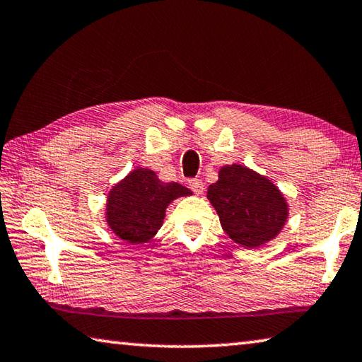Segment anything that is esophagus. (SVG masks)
Instances as JSON below:
<instances>
[{
	"label": "esophagus",
	"instance_id": "1",
	"mask_svg": "<svg viewBox=\"0 0 362 362\" xmlns=\"http://www.w3.org/2000/svg\"><path fill=\"white\" fill-rule=\"evenodd\" d=\"M188 185H190L192 192H193L194 194H203V192H204V183H203V180L194 179V180L188 182Z\"/></svg>",
	"mask_w": 362,
	"mask_h": 362
}]
</instances>
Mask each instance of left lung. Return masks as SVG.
I'll list each match as a JSON object with an SVG mask.
<instances>
[{
    "mask_svg": "<svg viewBox=\"0 0 362 362\" xmlns=\"http://www.w3.org/2000/svg\"><path fill=\"white\" fill-rule=\"evenodd\" d=\"M208 199L223 232L245 248H259L271 242L282 232L290 214L279 187L242 164L219 169V179L208 188Z\"/></svg>",
    "mask_w": 362,
    "mask_h": 362,
    "instance_id": "obj_1",
    "label": "left lung"
}]
</instances>
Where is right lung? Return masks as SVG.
Masks as SVG:
<instances>
[{"mask_svg": "<svg viewBox=\"0 0 362 362\" xmlns=\"http://www.w3.org/2000/svg\"><path fill=\"white\" fill-rule=\"evenodd\" d=\"M190 194L192 190L180 183H165L154 170L136 168L109 190L105 219L122 242L146 243L163 227L168 206Z\"/></svg>", "mask_w": 362, "mask_h": 362, "instance_id": "obj_1", "label": "right lung"}]
</instances>
